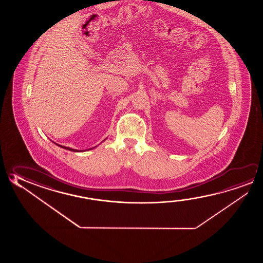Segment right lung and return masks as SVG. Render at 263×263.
Returning <instances> with one entry per match:
<instances>
[{"mask_svg": "<svg viewBox=\"0 0 263 263\" xmlns=\"http://www.w3.org/2000/svg\"><path fill=\"white\" fill-rule=\"evenodd\" d=\"M55 144H56L57 146H61V147H62V148L67 149V151H74V152H79L78 149H73V148H70V147H68V146H61V145H59V144H57V143H55ZM89 149H92V148H89ZM89 149H88V151H89Z\"/></svg>", "mask_w": 263, "mask_h": 263, "instance_id": "right-lung-1", "label": "right lung"}]
</instances>
